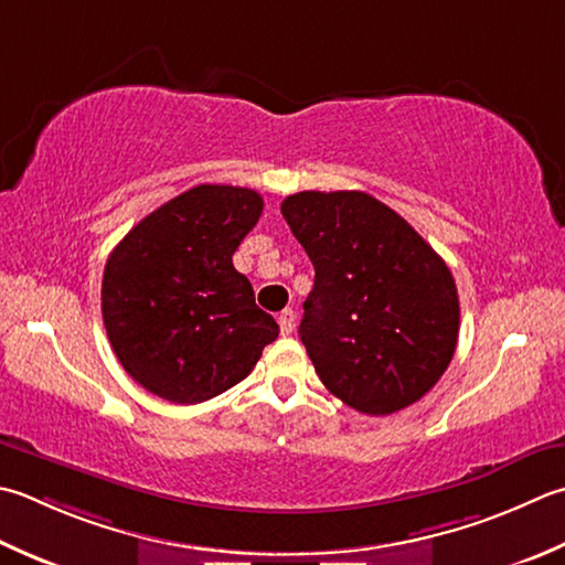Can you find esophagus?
Returning <instances> with one entry per match:
<instances>
[{
    "label": "esophagus",
    "mask_w": 565,
    "mask_h": 565,
    "mask_svg": "<svg viewBox=\"0 0 565 565\" xmlns=\"http://www.w3.org/2000/svg\"><path fill=\"white\" fill-rule=\"evenodd\" d=\"M294 326H296V313L291 311V308H286V311L279 313L281 335H291V333H294Z\"/></svg>",
    "instance_id": "obj_1"
}]
</instances>
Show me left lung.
I'll list each match as a JSON object with an SVG mask.
<instances>
[{
  "instance_id": "8db88e82",
  "label": "left lung",
  "mask_w": 565,
  "mask_h": 565,
  "mask_svg": "<svg viewBox=\"0 0 565 565\" xmlns=\"http://www.w3.org/2000/svg\"><path fill=\"white\" fill-rule=\"evenodd\" d=\"M281 215L313 262L298 328L320 382L367 416L430 392L458 345L446 262L392 207L362 191H301Z\"/></svg>"
}]
</instances>
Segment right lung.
<instances>
[{"instance_id": "1", "label": "right lung", "mask_w": 565, "mask_h": 565, "mask_svg": "<svg viewBox=\"0 0 565 565\" xmlns=\"http://www.w3.org/2000/svg\"><path fill=\"white\" fill-rule=\"evenodd\" d=\"M252 188L195 185L109 254L103 320L121 367L171 404H201L252 372L279 326L254 303L232 254L257 225Z\"/></svg>"}]
</instances>
